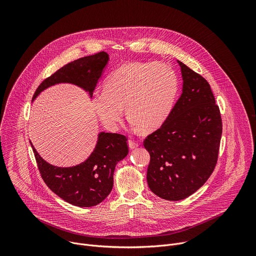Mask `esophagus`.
Returning a JSON list of instances; mask_svg holds the SVG:
<instances>
[{
    "mask_svg": "<svg viewBox=\"0 0 256 256\" xmlns=\"http://www.w3.org/2000/svg\"><path fill=\"white\" fill-rule=\"evenodd\" d=\"M128 146H130V149H134V148H136L138 146V142L136 140H132V138H130L128 140Z\"/></svg>",
    "mask_w": 256,
    "mask_h": 256,
    "instance_id": "34e87169",
    "label": "esophagus"
}]
</instances>
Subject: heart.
<instances>
[{
    "mask_svg": "<svg viewBox=\"0 0 256 256\" xmlns=\"http://www.w3.org/2000/svg\"><path fill=\"white\" fill-rule=\"evenodd\" d=\"M178 89L173 68L163 62H128L109 75L104 90L92 97V108L109 130H116L124 107L132 124L151 132L167 118Z\"/></svg>",
    "mask_w": 256,
    "mask_h": 256,
    "instance_id": "1",
    "label": "heart"
}]
</instances>
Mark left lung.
Here are the masks:
<instances>
[{
  "label": "left lung",
  "mask_w": 256,
  "mask_h": 256,
  "mask_svg": "<svg viewBox=\"0 0 256 256\" xmlns=\"http://www.w3.org/2000/svg\"><path fill=\"white\" fill-rule=\"evenodd\" d=\"M184 88L166 120L147 136L150 190L167 200H184L212 175L218 156L222 118L208 81L184 62Z\"/></svg>",
  "instance_id": "8db88e82"
}]
</instances>
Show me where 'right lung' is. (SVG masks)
I'll return each instance as SVG.
<instances>
[{"instance_id": "add662e5", "label": "right lung", "mask_w": 256, "mask_h": 256, "mask_svg": "<svg viewBox=\"0 0 256 256\" xmlns=\"http://www.w3.org/2000/svg\"><path fill=\"white\" fill-rule=\"evenodd\" d=\"M108 62V54L100 52L62 66L36 89L32 100L46 88L58 83H72L92 95ZM40 176L46 184L66 202L81 208L100 204L114 186L116 165L128 153V138L120 134L100 132L90 157L83 163L68 168L52 166L46 162L31 144Z\"/></svg>"}]
</instances>
